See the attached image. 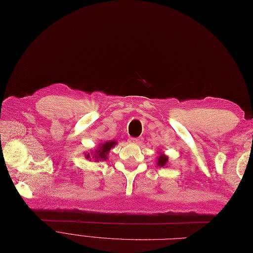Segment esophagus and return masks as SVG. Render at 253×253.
Masks as SVG:
<instances>
[{
    "label": "esophagus",
    "mask_w": 253,
    "mask_h": 253,
    "mask_svg": "<svg viewBox=\"0 0 253 253\" xmlns=\"http://www.w3.org/2000/svg\"><path fill=\"white\" fill-rule=\"evenodd\" d=\"M129 142L134 143V144H137V145H141V144L143 143V138H141V137H139V138H130Z\"/></svg>",
    "instance_id": "esophagus-1"
}]
</instances>
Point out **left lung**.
Masks as SVG:
<instances>
[{
    "mask_svg": "<svg viewBox=\"0 0 253 253\" xmlns=\"http://www.w3.org/2000/svg\"><path fill=\"white\" fill-rule=\"evenodd\" d=\"M159 155L156 156V165L159 167H166L168 164H169V158L168 155H166L164 152H158Z\"/></svg>",
    "mask_w": 253,
    "mask_h": 253,
    "instance_id": "obj_1",
    "label": "left lung"
}]
</instances>
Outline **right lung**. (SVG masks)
Here are the masks:
<instances>
[{"instance_id":"right-lung-1","label":"right lung","mask_w":253,"mask_h":253,"mask_svg":"<svg viewBox=\"0 0 253 253\" xmlns=\"http://www.w3.org/2000/svg\"><path fill=\"white\" fill-rule=\"evenodd\" d=\"M117 145L116 141H106V142H101L98 144V146L95 147L93 150L85 153V159L89 161H94V162H101V161H107L108 159V153L109 151Z\"/></svg>"}]
</instances>
